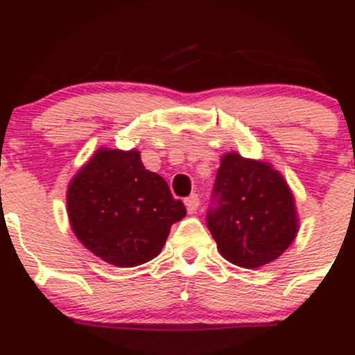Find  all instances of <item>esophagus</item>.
I'll return each instance as SVG.
<instances>
[{"mask_svg":"<svg viewBox=\"0 0 355 355\" xmlns=\"http://www.w3.org/2000/svg\"><path fill=\"white\" fill-rule=\"evenodd\" d=\"M185 207L189 214H195L198 207H200V198H198L197 193H191L190 197L185 198Z\"/></svg>","mask_w":355,"mask_h":355,"instance_id":"1","label":"esophagus"}]
</instances>
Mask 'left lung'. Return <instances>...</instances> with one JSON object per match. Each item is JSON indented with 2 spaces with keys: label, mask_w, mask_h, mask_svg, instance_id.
<instances>
[{
  "label": "left lung",
  "mask_w": 355,
  "mask_h": 355,
  "mask_svg": "<svg viewBox=\"0 0 355 355\" xmlns=\"http://www.w3.org/2000/svg\"><path fill=\"white\" fill-rule=\"evenodd\" d=\"M297 222L294 195L272 165L223 155L207 214L223 259L243 268L266 266L294 242Z\"/></svg>",
  "instance_id": "obj_1"
}]
</instances>
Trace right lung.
I'll list each match as a JSON object with an SVG mask.
<instances>
[{
    "mask_svg": "<svg viewBox=\"0 0 355 355\" xmlns=\"http://www.w3.org/2000/svg\"><path fill=\"white\" fill-rule=\"evenodd\" d=\"M67 207L76 239L116 267H137L162 252L170 227L185 217L182 200L140 152L100 148L73 177Z\"/></svg>",
    "mask_w": 355,
    "mask_h": 355,
    "instance_id": "add662e5",
    "label": "right lung"
}]
</instances>
